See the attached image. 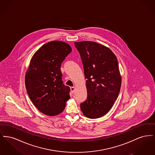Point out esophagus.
<instances>
[{
  "label": "esophagus",
  "mask_w": 155,
  "mask_h": 155,
  "mask_svg": "<svg viewBox=\"0 0 155 155\" xmlns=\"http://www.w3.org/2000/svg\"><path fill=\"white\" fill-rule=\"evenodd\" d=\"M70 89H71V93H72V94H73L74 92L75 88H74V87H71Z\"/></svg>",
  "instance_id": "esophagus-1"
}]
</instances>
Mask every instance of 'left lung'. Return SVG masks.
Wrapping results in <instances>:
<instances>
[{"label":"left lung","mask_w":155,"mask_h":155,"mask_svg":"<svg viewBox=\"0 0 155 155\" xmlns=\"http://www.w3.org/2000/svg\"><path fill=\"white\" fill-rule=\"evenodd\" d=\"M83 64L87 98L80 104L88 118L102 117L118 96L121 78L117 59L110 49L95 42H74Z\"/></svg>","instance_id":"8db88e82"}]
</instances>
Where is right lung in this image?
<instances>
[{
	"label": "right lung",
	"mask_w": 155,
	"mask_h": 155,
	"mask_svg": "<svg viewBox=\"0 0 155 155\" xmlns=\"http://www.w3.org/2000/svg\"><path fill=\"white\" fill-rule=\"evenodd\" d=\"M71 51L67 43L54 41L44 45L31 60L25 87L32 102L46 115L61 113L70 97V88L63 84L60 67Z\"/></svg>",
	"instance_id": "1"
}]
</instances>
